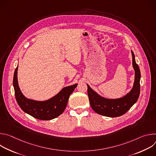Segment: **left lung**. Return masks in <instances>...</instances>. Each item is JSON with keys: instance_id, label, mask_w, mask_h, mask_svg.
Here are the masks:
<instances>
[{"instance_id": "left-lung-1", "label": "left lung", "mask_w": 156, "mask_h": 156, "mask_svg": "<svg viewBox=\"0 0 156 156\" xmlns=\"http://www.w3.org/2000/svg\"><path fill=\"white\" fill-rule=\"evenodd\" d=\"M133 67L135 70V81L131 90L124 96L117 99H108L99 95L87 84V94L91 108L99 115L117 117L125 114L134 105L140 93L141 73L138 65L136 63L135 54L132 51Z\"/></svg>"}]
</instances>
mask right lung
<instances>
[{
  "instance_id": "1",
  "label": "right lung",
  "mask_w": 156,
  "mask_h": 156,
  "mask_svg": "<svg viewBox=\"0 0 156 156\" xmlns=\"http://www.w3.org/2000/svg\"><path fill=\"white\" fill-rule=\"evenodd\" d=\"M18 68H16L13 80L15 98L18 104L24 112L35 119L50 120L61 115L65 109L70 94L78 84L66 86L54 97L43 101L27 98L21 93L18 83Z\"/></svg>"
}]
</instances>
